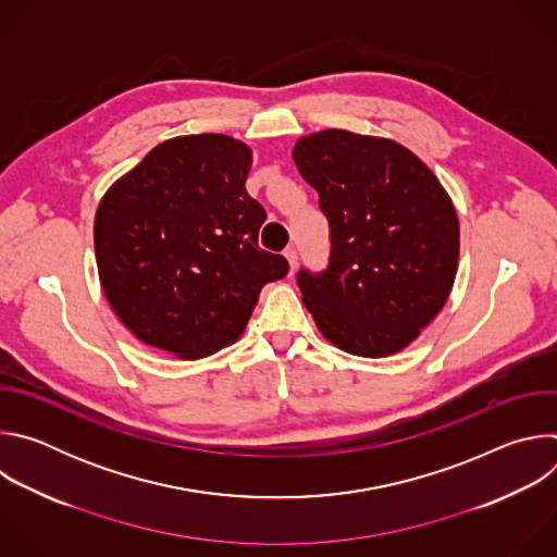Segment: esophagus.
Masks as SVG:
<instances>
[{
	"mask_svg": "<svg viewBox=\"0 0 557 557\" xmlns=\"http://www.w3.org/2000/svg\"><path fill=\"white\" fill-rule=\"evenodd\" d=\"M284 258H286V262H288V275H293V271H295V267H297V251H295V249H286V251H284Z\"/></svg>",
	"mask_w": 557,
	"mask_h": 557,
	"instance_id": "obj_1",
	"label": "esophagus"
}]
</instances>
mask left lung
<instances>
[{"label": "left lung", "mask_w": 557, "mask_h": 557, "mask_svg": "<svg viewBox=\"0 0 557 557\" xmlns=\"http://www.w3.org/2000/svg\"><path fill=\"white\" fill-rule=\"evenodd\" d=\"M293 161L331 226L329 269L297 273L317 329L357 357L404 350L454 286L451 198L417 153L381 136L314 132L295 143Z\"/></svg>", "instance_id": "1"}]
</instances>
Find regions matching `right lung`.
<instances>
[{
	"label": "right lung",
	"instance_id": "right-lung-1",
	"mask_svg": "<svg viewBox=\"0 0 557 557\" xmlns=\"http://www.w3.org/2000/svg\"><path fill=\"white\" fill-rule=\"evenodd\" d=\"M251 147L224 134L156 145L101 198L95 251L103 293L147 346L200 359L233 344L264 284L288 273L258 247L264 207L247 194Z\"/></svg>",
	"mask_w": 557,
	"mask_h": 557
}]
</instances>
